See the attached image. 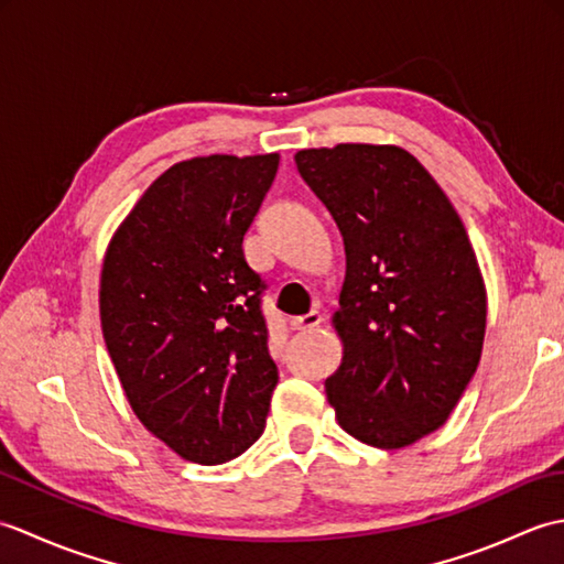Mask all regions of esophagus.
Listing matches in <instances>:
<instances>
[{
	"label": "esophagus",
	"mask_w": 564,
	"mask_h": 564,
	"mask_svg": "<svg viewBox=\"0 0 564 564\" xmlns=\"http://www.w3.org/2000/svg\"><path fill=\"white\" fill-rule=\"evenodd\" d=\"M322 313L319 310H313V313H307V315H301V317H293L291 319V327L293 329H297V332H310V329H315V327H319L322 325Z\"/></svg>",
	"instance_id": "34e87169"
}]
</instances>
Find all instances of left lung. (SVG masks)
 <instances>
[{
  "instance_id": "left-lung-1",
  "label": "left lung",
  "mask_w": 564,
  "mask_h": 564,
  "mask_svg": "<svg viewBox=\"0 0 564 564\" xmlns=\"http://www.w3.org/2000/svg\"><path fill=\"white\" fill-rule=\"evenodd\" d=\"M297 172L344 237L334 313L344 341L325 382L339 426L404 448L446 424L480 364L487 293L465 225L416 158L394 145L301 150Z\"/></svg>"
}]
</instances>
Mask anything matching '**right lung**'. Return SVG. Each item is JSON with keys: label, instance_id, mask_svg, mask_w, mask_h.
I'll return each mask as SVG.
<instances>
[{"label": "right lung", "instance_id": "add662e5", "mask_svg": "<svg viewBox=\"0 0 564 564\" xmlns=\"http://www.w3.org/2000/svg\"><path fill=\"white\" fill-rule=\"evenodd\" d=\"M275 172V152L178 162L106 249V349L140 422L191 463L232 460L267 426L279 368L242 239Z\"/></svg>", "mask_w": 564, "mask_h": 564}]
</instances>
